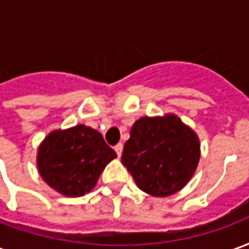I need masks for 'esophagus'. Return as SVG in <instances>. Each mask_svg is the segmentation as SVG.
Returning a JSON list of instances; mask_svg holds the SVG:
<instances>
[{"mask_svg": "<svg viewBox=\"0 0 249 249\" xmlns=\"http://www.w3.org/2000/svg\"><path fill=\"white\" fill-rule=\"evenodd\" d=\"M114 151H116V153H117V156H121V153H123V144L121 142H119L117 145L114 146Z\"/></svg>", "mask_w": 249, "mask_h": 249, "instance_id": "1", "label": "esophagus"}]
</instances>
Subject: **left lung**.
<instances>
[{
  "label": "left lung",
  "instance_id": "8db88e82",
  "mask_svg": "<svg viewBox=\"0 0 249 249\" xmlns=\"http://www.w3.org/2000/svg\"><path fill=\"white\" fill-rule=\"evenodd\" d=\"M198 160L197 135L171 113L137 120L121 156L137 187L157 197L183 189L192 178Z\"/></svg>",
  "mask_w": 249,
  "mask_h": 249
}]
</instances>
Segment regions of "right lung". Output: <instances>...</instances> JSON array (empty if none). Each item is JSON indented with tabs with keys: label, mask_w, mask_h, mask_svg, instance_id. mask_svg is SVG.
I'll return each mask as SVG.
<instances>
[{
	"label": "right lung",
	"mask_w": 249,
	"mask_h": 249,
	"mask_svg": "<svg viewBox=\"0 0 249 249\" xmlns=\"http://www.w3.org/2000/svg\"><path fill=\"white\" fill-rule=\"evenodd\" d=\"M116 157L97 130L80 124L46 136L38 146L37 168L54 191L80 197L92 191L101 172Z\"/></svg>",
	"instance_id": "add662e5"
}]
</instances>
